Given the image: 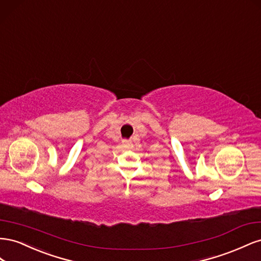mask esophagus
<instances>
[{
	"label": "esophagus",
	"mask_w": 261,
	"mask_h": 261,
	"mask_svg": "<svg viewBox=\"0 0 261 261\" xmlns=\"http://www.w3.org/2000/svg\"><path fill=\"white\" fill-rule=\"evenodd\" d=\"M122 146L123 147H125V148H130L131 146H132V142H131V141L130 140H122Z\"/></svg>",
	"instance_id": "34e87169"
}]
</instances>
